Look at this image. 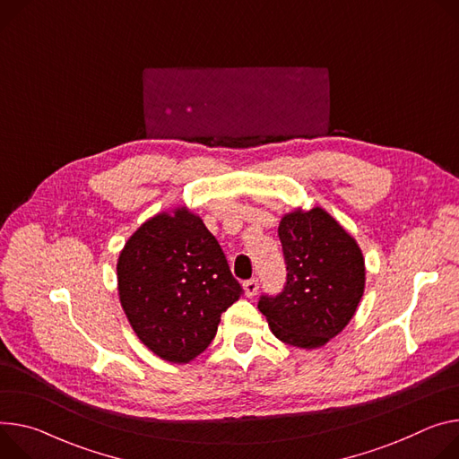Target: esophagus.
Listing matches in <instances>:
<instances>
[{"mask_svg":"<svg viewBox=\"0 0 459 459\" xmlns=\"http://www.w3.org/2000/svg\"><path fill=\"white\" fill-rule=\"evenodd\" d=\"M258 289H260V283H258V280H256V278H251V280H247V281L243 283L245 297H248V299L256 297V295H258Z\"/></svg>","mask_w":459,"mask_h":459,"instance_id":"obj_1","label":"esophagus"}]
</instances>
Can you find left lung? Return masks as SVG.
Here are the masks:
<instances>
[{
  "mask_svg": "<svg viewBox=\"0 0 459 459\" xmlns=\"http://www.w3.org/2000/svg\"><path fill=\"white\" fill-rule=\"evenodd\" d=\"M285 285L262 295L258 309L274 337L313 350L348 325L364 293V258L357 241L322 208L285 214L278 227Z\"/></svg>",
  "mask_w": 459,
  "mask_h": 459,
  "instance_id": "1",
  "label": "left lung"
}]
</instances>
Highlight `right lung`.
<instances>
[{"instance_id":"right-lung-1","label":"right lung","mask_w":459,"mask_h":459,"mask_svg":"<svg viewBox=\"0 0 459 459\" xmlns=\"http://www.w3.org/2000/svg\"><path fill=\"white\" fill-rule=\"evenodd\" d=\"M117 280L137 337L179 364L208 348L221 313L243 295L218 239L185 206L135 230L118 256Z\"/></svg>"}]
</instances>
